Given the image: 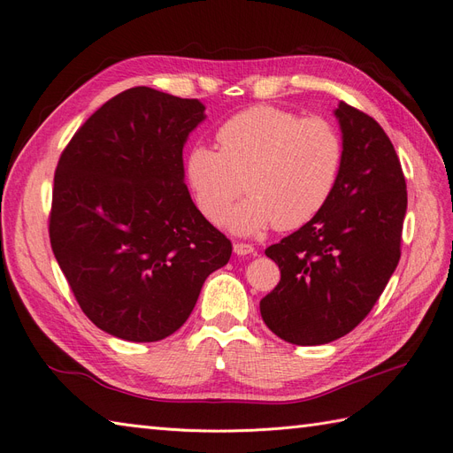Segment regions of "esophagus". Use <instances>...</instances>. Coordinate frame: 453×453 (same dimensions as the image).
<instances>
[{
    "instance_id": "obj_1",
    "label": "esophagus",
    "mask_w": 453,
    "mask_h": 453,
    "mask_svg": "<svg viewBox=\"0 0 453 453\" xmlns=\"http://www.w3.org/2000/svg\"><path fill=\"white\" fill-rule=\"evenodd\" d=\"M234 253H236V255H251V253H255V248H253L251 243L236 242V243H234Z\"/></svg>"
}]
</instances>
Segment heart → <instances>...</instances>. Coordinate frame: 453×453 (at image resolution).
<instances>
[{
  "label": "heart",
  "mask_w": 453,
  "mask_h": 453,
  "mask_svg": "<svg viewBox=\"0 0 453 453\" xmlns=\"http://www.w3.org/2000/svg\"><path fill=\"white\" fill-rule=\"evenodd\" d=\"M219 150H188L185 173L208 221H225L242 195L250 198L230 215L236 232L306 225L331 200L344 166V140L331 120L298 117L280 107L255 105L217 130Z\"/></svg>",
  "instance_id": "obj_1"
}]
</instances>
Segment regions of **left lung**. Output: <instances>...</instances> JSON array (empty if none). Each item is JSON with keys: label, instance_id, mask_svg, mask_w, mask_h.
Returning a JSON list of instances; mask_svg holds the SVG:
<instances>
[{"label": "left lung", "instance_id": "obj_1", "mask_svg": "<svg viewBox=\"0 0 453 453\" xmlns=\"http://www.w3.org/2000/svg\"><path fill=\"white\" fill-rule=\"evenodd\" d=\"M344 166L311 221L265 251L281 270L260 315L281 340L328 344L353 331L386 289L401 258L406 181L378 122L346 102L336 109Z\"/></svg>", "mask_w": 453, "mask_h": 453}]
</instances>
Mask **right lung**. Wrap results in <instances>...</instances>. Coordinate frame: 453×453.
<instances>
[{"mask_svg":"<svg viewBox=\"0 0 453 453\" xmlns=\"http://www.w3.org/2000/svg\"><path fill=\"white\" fill-rule=\"evenodd\" d=\"M203 109L134 87L94 111L60 155L50 248L81 310L117 338L173 334L232 255L183 181V145Z\"/></svg>","mask_w":453,"mask_h":453,"instance_id":"right-lung-1","label":"right lung"}]
</instances>
